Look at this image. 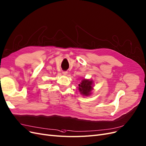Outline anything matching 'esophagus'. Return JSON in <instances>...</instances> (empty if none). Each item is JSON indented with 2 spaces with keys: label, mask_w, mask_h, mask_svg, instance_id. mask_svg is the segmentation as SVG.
<instances>
[{
  "label": "esophagus",
  "mask_w": 146,
  "mask_h": 146,
  "mask_svg": "<svg viewBox=\"0 0 146 146\" xmlns=\"http://www.w3.org/2000/svg\"><path fill=\"white\" fill-rule=\"evenodd\" d=\"M67 73H68V72H67V71H64V72H62V74H63L64 75H67Z\"/></svg>",
  "instance_id": "esophagus-1"
}]
</instances>
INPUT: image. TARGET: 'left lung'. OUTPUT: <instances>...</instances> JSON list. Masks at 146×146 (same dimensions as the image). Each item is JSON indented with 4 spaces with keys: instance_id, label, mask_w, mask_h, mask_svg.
Returning <instances> with one entry per match:
<instances>
[{
    "instance_id": "1",
    "label": "left lung",
    "mask_w": 146,
    "mask_h": 146,
    "mask_svg": "<svg viewBox=\"0 0 146 146\" xmlns=\"http://www.w3.org/2000/svg\"><path fill=\"white\" fill-rule=\"evenodd\" d=\"M92 81H89L88 79L82 80V82L79 84V90L84 96H88L90 94V92L92 90Z\"/></svg>"
}]
</instances>
